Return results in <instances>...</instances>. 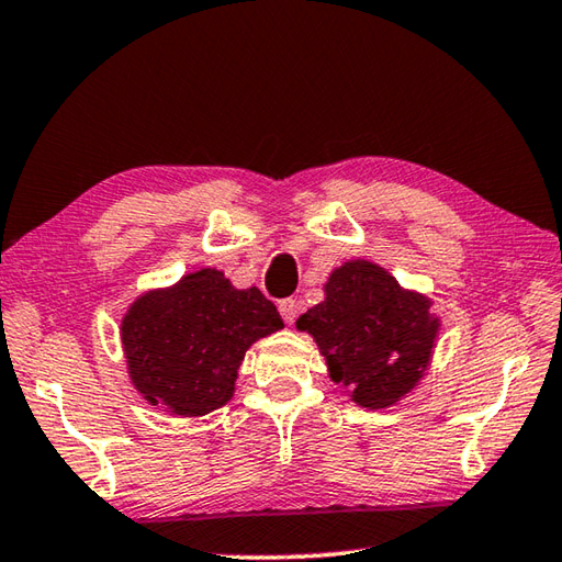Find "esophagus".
<instances>
[{
	"instance_id": "1",
	"label": "esophagus",
	"mask_w": 562,
	"mask_h": 562,
	"mask_svg": "<svg viewBox=\"0 0 562 562\" xmlns=\"http://www.w3.org/2000/svg\"><path fill=\"white\" fill-rule=\"evenodd\" d=\"M279 313H281V317H283V323L293 325L297 313H301V303H297L295 297H283V301L279 303Z\"/></svg>"
}]
</instances>
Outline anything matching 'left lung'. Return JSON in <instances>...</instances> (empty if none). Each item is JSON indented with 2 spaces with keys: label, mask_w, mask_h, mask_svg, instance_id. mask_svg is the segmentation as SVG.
I'll return each instance as SVG.
<instances>
[{
  "label": "left lung",
  "mask_w": 562,
  "mask_h": 562,
  "mask_svg": "<svg viewBox=\"0 0 562 562\" xmlns=\"http://www.w3.org/2000/svg\"><path fill=\"white\" fill-rule=\"evenodd\" d=\"M323 291L325 301L297 317L295 327L315 339L329 378L345 385L351 403L397 405L431 363L441 329L434 301L361 257L331 269Z\"/></svg>",
  "instance_id": "8db88e82"
}]
</instances>
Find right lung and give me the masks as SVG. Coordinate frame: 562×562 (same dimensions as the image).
<instances>
[{
	"label": "right lung",
	"mask_w": 562,
	"mask_h": 562,
	"mask_svg": "<svg viewBox=\"0 0 562 562\" xmlns=\"http://www.w3.org/2000/svg\"><path fill=\"white\" fill-rule=\"evenodd\" d=\"M283 327L257 285L235 289L221 269L184 273L135 297L121 319L128 378L167 415L203 417L235 395L247 349Z\"/></svg>",
	"instance_id": "obj_1"
}]
</instances>
